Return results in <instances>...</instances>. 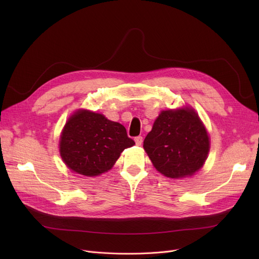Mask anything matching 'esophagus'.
<instances>
[{
  "label": "esophagus",
  "mask_w": 259,
  "mask_h": 259,
  "mask_svg": "<svg viewBox=\"0 0 259 259\" xmlns=\"http://www.w3.org/2000/svg\"><path fill=\"white\" fill-rule=\"evenodd\" d=\"M134 141H135V144H137L138 146H140L143 143V137H137V138L134 139Z\"/></svg>",
  "instance_id": "obj_1"
}]
</instances>
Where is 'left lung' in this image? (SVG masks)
<instances>
[{
	"label": "left lung",
	"mask_w": 259,
	"mask_h": 259,
	"mask_svg": "<svg viewBox=\"0 0 259 259\" xmlns=\"http://www.w3.org/2000/svg\"><path fill=\"white\" fill-rule=\"evenodd\" d=\"M210 148L206 128L192 109L162 111L144 141V149L158 172L180 179L198 171Z\"/></svg>",
	"instance_id": "1"
}]
</instances>
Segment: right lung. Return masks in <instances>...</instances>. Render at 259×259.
<instances>
[{
	"mask_svg": "<svg viewBox=\"0 0 259 259\" xmlns=\"http://www.w3.org/2000/svg\"><path fill=\"white\" fill-rule=\"evenodd\" d=\"M133 145L134 141L119 122L100 113L79 110L64 127L60 152L73 172L97 176L111 169L120 153Z\"/></svg>",
	"mask_w": 259,
	"mask_h": 259,
	"instance_id": "add662e5",
	"label": "right lung"
}]
</instances>
